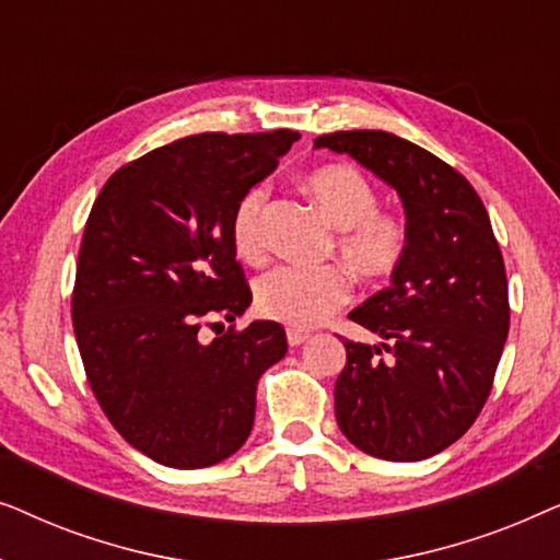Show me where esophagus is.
Returning a JSON list of instances; mask_svg holds the SVG:
<instances>
[{"mask_svg": "<svg viewBox=\"0 0 560 560\" xmlns=\"http://www.w3.org/2000/svg\"><path fill=\"white\" fill-rule=\"evenodd\" d=\"M305 339H308V331H301V328H288V343H290V347H301Z\"/></svg>", "mask_w": 560, "mask_h": 560, "instance_id": "obj_1", "label": "esophagus"}]
</instances>
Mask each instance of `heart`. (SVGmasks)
Here are the masks:
<instances>
[{
    "mask_svg": "<svg viewBox=\"0 0 560 560\" xmlns=\"http://www.w3.org/2000/svg\"><path fill=\"white\" fill-rule=\"evenodd\" d=\"M305 194L336 226L331 252L364 282H382L400 270L410 229L397 211L380 209L377 190L357 167L331 163L305 175ZM267 186H252L232 217L234 247L242 257H265ZM257 311L290 328H311L349 303L351 280L343 267H275L257 280Z\"/></svg>",
    "mask_w": 560,
    "mask_h": 560,
    "instance_id": "obj_1",
    "label": "heart"
}]
</instances>
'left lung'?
<instances>
[{"mask_svg":"<svg viewBox=\"0 0 560 560\" xmlns=\"http://www.w3.org/2000/svg\"><path fill=\"white\" fill-rule=\"evenodd\" d=\"M402 198L410 247L393 285L349 313L380 347L343 339L334 402L341 433L385 462H420L469 431L510 331L508 272L489 213L462 173L380 129L320 135Z\"/></svg>","mask_w":560,"mask_h":560,"instance_id":"left-lung-1","label":"left lung"}]
</instances>
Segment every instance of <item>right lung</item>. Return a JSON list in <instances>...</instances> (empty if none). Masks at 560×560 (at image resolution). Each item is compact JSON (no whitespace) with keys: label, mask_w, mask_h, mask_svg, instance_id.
Wrapping results in <instances>:
<instances>
[{"label":"right lung","mask_w":560,"mask_h":560,"mask_svg":"<svg viewBox=\"0 0 560 560\" xmlns=\"http://www.w3.org/2000/svg\"><path fill=\"white\" fill-rule=\"evenodd\" d=\"M298 140L293 129L203 132L121 165L91 206L71 316L83 370L129 446L173 469L242 448L257 382L288 351L285 328L255 320L203 345L252 303L232 217Z\"/></svg>","instance_id":"right-lung-1"}]
</instances>
